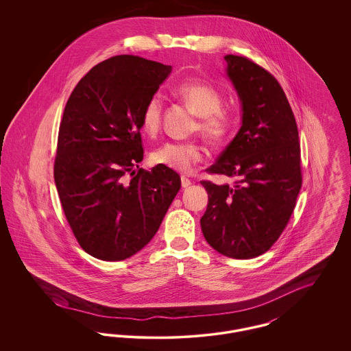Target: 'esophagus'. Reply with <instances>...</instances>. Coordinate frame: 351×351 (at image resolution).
<instances>
[{
    "label": "esophagus",
    "mask_w": 351,
    "mask_h": 351,
    "mask_svg": "<svg viewBox=\"0 0 351 351\" xmlns=\"http://www.w3.org/2000/svg\"><path fill=\"white\" fill-rule=\"evenodd\" d=\"M191 184H192V182H191L188 178L182 176V186H183V188H188Z\"/></svg>",
    "instance_id": "obj_1"
}]
</instances>
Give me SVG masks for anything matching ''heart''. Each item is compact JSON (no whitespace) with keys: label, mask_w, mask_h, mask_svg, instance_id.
I'll return each mask as SVG.
<instances>
[{"label":"heart","mask_w":351,"mask_h":351,"mask_svg":"<svg viewBox=\"0 0 351 351\" xmlns=\"http://www.w3.org/2000/svg\"><path fill=\"white\" fill-rule=\"evenodd\" d=\"M178 96L199 116L196 130L212 142L221 143L233 133L235 116L223 108V96L216 86L202 82L182 84L176 89ZM163 100L159 95L151 96L141 114L142 130L151 136L162 126ZM205 150L197 142H167L151 154V160L163 167L189 173L202 162Z\"/></svg>","instance_id":"1"}]
</instances>
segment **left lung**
I'll use <instances>...</instances> for the list:
<instances>
[{"label": "left lung", "mask_w": 351, "mask_h": 351, "mask_svg": "<svg viewBox=\"0 0 351 351\" xmlns=\"http://www.w3.org/2000/svg\"><path fill=\"white\" fill-rule=\"evenodd\" d=\"M228 76L242 102V126L209 173L234 185L201 182L208 208L201 217L206 242L219 254L251 259L283 233L300 192V143L283 88L245 56L226 55Z\"/></svg>", "instance_id": "8db88e82"}]
</instances>
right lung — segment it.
I'll return each mask as SVG.
<instances>
[{
    "instance_id": "right-lung-1",
    "label": "right lung",
    "mask_w": 351,
    "mask_h": 351,
    "mask_svg": "<svg viewBox=\"0 0 351 351\" xmlns=\"http://www.w3.org/2000/svg\"><path fill=\"white\" fill-rule=\"evenodd\" d=\"M171 71L139 56H113L84 76L64 108L55 184L79 245L101 261L142 250L180 189L173 169L138 166L143 106Z\"/></svg>"
}]
</instances>
